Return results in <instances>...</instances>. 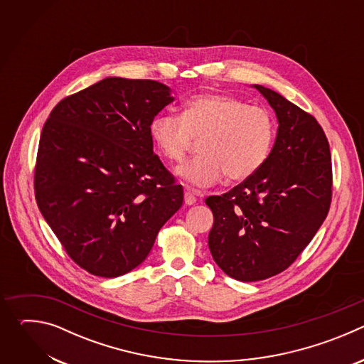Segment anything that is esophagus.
Returning a JSON list of instances; mask_svg holds the SVG:
<instances>
[{"label": "esophagus", "instance_id": "obj_1", "mask_svg": "<svg viewBox=\"0 0 364 364\" xmlns=\"http://www.w3.org/2000/svg\"><path fill=\"white\" fill-rule=\"evenodd\" d=\"M196 201H197L196 193L191 191V190H186V191H184V203H186L187 205H191V204H194Z\"/></svg>", "mask_w": 364, "mask_h": 364}]
</instances>
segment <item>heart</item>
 I'll return each instance as SVG.
<instances>
[{"instance_id":"heart-1","label":"heart","mask_w":364,"mask_h":364,"mask_svg":"<svg viewBox=\"0 0 364 364\" xmlns=\"http://www.w3.org/2000/svg\"><path fill=\"white\" fill-rule=\"evenodd\" d=\"M149 135L171 163H180L193 138L203 136L201 154L181 164L177 176L193 187H209L226 174L229 181H245L264 166L274 141V121L265 109L235 96L204 93L188 99L180 117H155Z\"/></svg>"}]
</instances>
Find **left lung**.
<instances>
[{
  "label": "left lung",
  "instance_id": "1",
  "mask_svg": "<svg viewBox=\"0 0 364 364\" xmlns=\"http://www.w3.org/2000/svg\"><path fill=\"white\" fill-rule=\"evenodd\" d=\"M278 119L264 166L205 204L213 212L209 249L219 268L242 282L285 271L311 242L331 203V154L317 119L261 85Z\"/></svg>",
  "mask_w": 364,
  "mask_h": 364
}]
</instances>
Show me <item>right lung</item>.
Listing matches in <instances>:
<instances>
[{
	"label": "right lung",
	"instance_id": "1",
	"mask_svg": "<svg viewBox=\"0 0 364 364\" xmlns=\"http://www.w3.org/2000/svg\"><path fill=\"white\" fill-rule=\"evenodd\" d=\"M173 100L157 80L107 77L60 100L43 127L38 209L92 275L117 278L142 264L183 204V187L149 135L151 121Z\"/></svg>",
	"mask_w": 364,
	"mask_h": 364
}]
</instances>
